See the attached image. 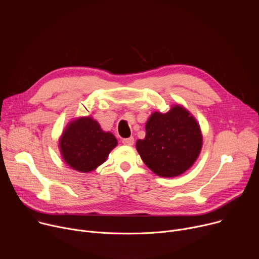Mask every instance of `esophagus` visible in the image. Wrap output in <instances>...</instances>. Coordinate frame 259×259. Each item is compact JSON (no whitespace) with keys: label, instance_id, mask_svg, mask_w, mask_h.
Listing matches in <instances>:
<instances>
[{"label":"esophagus","instance_id":"esophagus-1","mask_svg":"<svg viewBox=\"0 0 259 259\" xmlns=\"http://www.w3.org/2000/svg\"><path fill=\"white\" fill-rule=\"evenodd\" d=\"M122 142H123L124 144H126V145H133V143H134V138H133V137L124 138V139L122 140Z\"/></svg>","mask_w":259,"mask_h":259}]
</instances>
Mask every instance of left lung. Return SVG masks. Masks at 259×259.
<instances>
[{
	"mask_svg": "<svg viewBox=\"0 0 259 259\" xmlns=\"http://www.w3.org/2000/svg\"><path fill=\"white\" fill-rule=\"evenodd\" d=\"M145 137L136 141L144 164L162 177H175L190 169L200 155L203 137L188 109L174 105L169 112H155L145 124Z\"/></svg>",
	"mask_w": 259,
	"mask_h": 259,
	"instance_id": "1",
	"label": "left lung"
}]
</instances>
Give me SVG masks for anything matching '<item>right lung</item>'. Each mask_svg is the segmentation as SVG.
<instances>
[{"label": "right lung", "mask_w": 259, "mask_h": 259, "mask_svg": "<svg viewBox=\"0 0 259 259\" xmlns=\"http://www.w3.org/2000/svg\"><path fill=\"white\" fill-rule=\"evenodd\" d=\"M118 140L110 132H104L90 117L71 121L63 131L59 149L64 162L80 172H90L104 163Z\"/></svg>", "instance_id": "1"}]
</instances>
